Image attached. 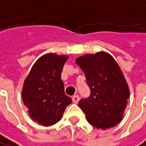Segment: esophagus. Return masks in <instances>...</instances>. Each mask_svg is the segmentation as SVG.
<instances>
[{
	"label": "esophagus",
	"mask_w": 146,
	"mask_h": 146,
	"mask_svg": "<svg viewBox=\"0 0 146 146\" xmlns=\"http://www.w3.org/2000/svg\"><path fill=\"white\" fill-rule=\"evenodd\" d=\"M72 101H73V102H75V104H78L79 102V96L78 95H74L72 97Z\"/></svg>",
	"instance_id": "34e87169"
}]
</instances>
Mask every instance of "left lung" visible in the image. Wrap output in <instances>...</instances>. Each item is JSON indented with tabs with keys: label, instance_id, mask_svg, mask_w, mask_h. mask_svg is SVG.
I'll return each instance as SVG.
<instances>
[{
	"label": "left lung",
	"instance_id": "8db88e82",
	"mask_svg": "<svg viewBox=\"0 0 146 146\" xmlns=\"http://www.w3.org/2000/svg\"><path fill=\"white\" fill-rule=\"evenodd\" d=\"M76 63L91 90L90 97L78 102L87 121L102 129L115 127L122 120L129 98V88L117 61L111 54L99 52L78 57Z\"/></svg>",
	"mask_w": 146,
	"mask_h": 146
}]
</instances>
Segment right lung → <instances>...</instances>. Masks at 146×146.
<instances>
[{"label": "right lung", "mask_w": 146, "mask_h": 146, "mask_svg": "<svg viewBox=\"0 0 146 146\" xmlns=\"http://www.w3.org/2000/svg\"><path fill=\"white\" fill-rule=\"evenodd\" d=\"M67 55L47 53L35 62L22 88V99L29 116L42 126L60 120L72 100L64 93L60 77Z\"/></svg>", "instance_id": "obj_1"}]
</instances>
